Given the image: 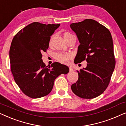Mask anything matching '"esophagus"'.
Listing matches in <instances>:
<instances>
[{
  "instance_id": "1",
  "label": "esophagus",
  "mask_w": 126,
  "mask_h": 126,
  "mask_svg": "<svg viewBox=\"0 0 126 126\" xmlns=\"http://www.w3.org/2000/svg\"><path fill=\"white\" fill-rule=\"evenodd\" d=\"M69 70H70V72H72V71H73V69L72 68L69 67Z\"/></svg>"
}]
</instances>
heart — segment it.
I'll return each instance as SVG.
<instances>
[{
  "label": "heart",
  "instance_id": "obj_1",
  "mask_svg": "<svg viewBox=\"0 0 126 126\" xmlns=\"http://www.w3.org/2000/svg\"><path fill=\"white\" fill-rule=\"evenodd\" d=\"M71 35V34L68 33V32H65L63 35L65 39H66V38L69 35ZM72 55L69 53H64V52H57L54 54V58L57 61H58L60 63H68L69 60L71 58Z\"/></svg>",
  "mask_w": 126,
  "mask_h": 126
}]
</instances>
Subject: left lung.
Listing matches in <instances>:
<instances>
[{"mask_svg":"<svg viewBox=\"0 0 126 126\" xmlns=\"http://www.w3.org/2000/svg\"><path fill=\"white\" fill-rule=\"evenodd\" d=\"M80 45L75 58L76 64L86 60L87 67L78 72L79 79L71 89L82 99H94L102 94L109 85L115 66L111 32L99 22L87 19L71 23Z\"/></svg>","mask_w":126,"mask_h":126,"instance_id":"obj_1","label":"left lung"}]
</instances>
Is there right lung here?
Masks as SVG:
<instances>
[{
  "instance_id": "obj_1",
  "label": "right lung",
  "mask_w": 126,
  "mask_h": 126,
  "mask_svg": "<svg viewBox=\"0 0 126 126\" xmlns=\"http://www.w3.org/2000/svg\"><path fill=\"white\" fill-rule=\"evenodd\" d=\"M60 26L33 22L20 30L12 41L9 53L11 72L20 90L32 99L49 94L55 79L69 71L68 66L57 62L46 66L42 60V53L49 48L50 36Z\"/></svg>"
}]
</instances>
